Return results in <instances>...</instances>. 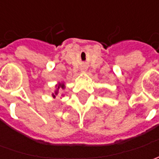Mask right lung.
I'll list each match as a JSON object with an SVG mask.
<instances>
[{"mask_svg": "<svg viewBox=\"0 0 159 159\" xmlns=\"http://www.w3.org/2000/svg\"><path fill=\"white\" fill-rule=\"evenodd\" d=\"M64 89V83H59L57 86V90L55 91V93H53L52 96L55 98L56 97V95H58V91L59 90H61V89Z\"/></svg>", "mask_w": 159, "mask_h": 159, "instance_id": "right-lung-1", "label": "right lung"}]
</instances>
